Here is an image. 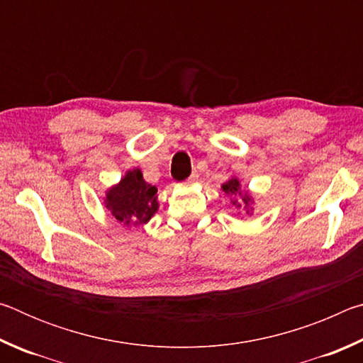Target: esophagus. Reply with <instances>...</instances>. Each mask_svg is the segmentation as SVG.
<instances>
[{"mask_svg": "<svg viewBox=\"0 0 363 363\" xmlns=\"http://www.w3.org/2000/svg\"><path fill=\"white\" fill-rule=\"evenodd\" d=\"M196 179H199V174L194 173L192 176L189 177V179H187L186 182H184V184H186V186H192V184H195V182H196Z\"/></svg>", "mask_w": 363, "mask_h": 363, "instance_id": "esophagus-1", "label": "esophagus"}]
</instances>
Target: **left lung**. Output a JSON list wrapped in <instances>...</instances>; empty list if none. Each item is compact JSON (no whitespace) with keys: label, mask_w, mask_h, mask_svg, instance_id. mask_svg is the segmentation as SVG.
Segmentation results:
<instances>
[{"label":"left lung","mask_w":363,"mask_h":363,"mask_svg":"<svg viewBox=\"0 0 363 363\" xmlns=\"http://www.w3.org/2000/svg\"><path fill=\"white\" fill-rule=\"evenodd\" d=\"M223 192L230 196V203L237 208L245 216H253L255 199L248 190H243V184L237 176H230L223 186Z\"/></svg>","instance_id":"8db88e82"}]
</instances>
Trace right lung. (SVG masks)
<instances>
[{"label":"right lung","instance_id":"1","mask_svg":"<svg viewBox=\"0 0 363 363\" xmlns=\"http://www.w3.org/2000/svg\"><path fill=\"white\" fill-rule=\"evenodd\" d=\"M104 206L116 223L138 229L158 211L157 187L145 182L139 168L128 169L118 182L106 190Z\"/></svg>","mask_w":363,"mask_h":363}]
</instances>
